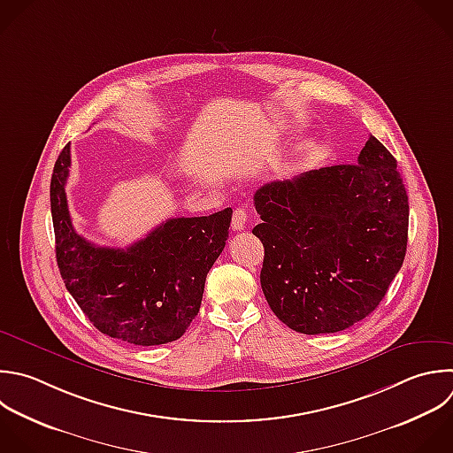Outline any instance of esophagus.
<instances>
[{"label": "esophagus", "instance_id": "1", "mask_svg": "<svg viewBox=\"0 0 453 453\" xmlns=\"http://www.w3.org/2000/svg\"><path fill=\"white\" fill-rule=\"evenodd\" d=\"M246 223H248V212H246V209H242V207L235 209V211H234V216H232V228H234L235 232H241V230L246 228Z\"/></svg>", "mask_w": 453, "mask_h": 453}]
</instances>
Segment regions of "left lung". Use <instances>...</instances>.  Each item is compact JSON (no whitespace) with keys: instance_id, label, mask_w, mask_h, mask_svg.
Returning a JSON list of instances; mask_svg holds the SVG:
<instances>
[{"instance_id":"obj_1","label":"left lung","mask_w":453,"mask_h":453,"mask_svg":"<svg viewBox=\"0 0 453 453\" xmlns=\"http://www.w3.org/2000/svg\"><path fill=\"white\" fill-rule=\"evenodd\" d=\"M260 285L274 315L304 334L368 317L402 267L409 202L389 150L373 136L357 165L304 172L257 189Z\"/></svg>"}]
</instances>
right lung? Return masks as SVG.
<instances>
[{"mask_svg": "<svg viewBox=\"0 0 453 453\" xmlns=\"http://www.w3.org/2000/svg\"><path fill=\"white\" fill-rule=\"evenodd\" d=\"M69 166L65 145L51 177V214L67 290L111 338L142 347L180 338L200 311L207 273L228 239L232 209L166 219L126 250L101 248L74 230L65 195Z\"/></svg>", "mask_w": 453, "mask_h": 453, "instance_id": "right-lung-1", "label": "right lung"}]
</instances>
